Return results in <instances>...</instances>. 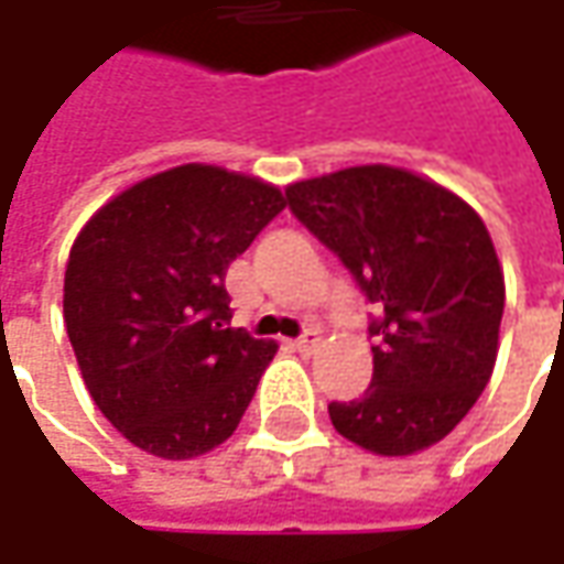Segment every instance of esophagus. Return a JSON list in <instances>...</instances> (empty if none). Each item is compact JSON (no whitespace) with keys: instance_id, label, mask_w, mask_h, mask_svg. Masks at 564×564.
<instances>
[{"instance_id":"1","label":"esophagus","mask_w":564,"mask_h":564,"mask_svg":"<svg viewBox=\"0 0 564 564\" xmlns=\"http://www.w3.org/2000/svg\"><path fill=\"white\" fill-rule=\"evenodd\" d=\"M319 341H323V336L316 333V329H307L301 338H294V348L301 351V355H314L316 348H319Z\"/></svg>"}]
</instances>
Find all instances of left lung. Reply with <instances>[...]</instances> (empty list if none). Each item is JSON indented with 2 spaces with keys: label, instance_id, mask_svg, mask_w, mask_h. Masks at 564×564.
I'll use <instances>...</instances> for the list:
<instances>
[{
  "label": "left lung",
  "instance_id": "1",
  "mask_svg": "<svg viewBox=\"0 0 564 564\" xmlns=\"http://www.w3.org/2000/svg\"><path fill=\"white\" fill-rule=\"evenodd\" d=\"M285 197L379 307L373 382L329 404L333 426L386 458L445 440L499 351L506 275L484 219L448 187L382 163L294 182Z\"/></svg>",
  "mask_w": 564,
  "mask_h": 564
}]
</instances>
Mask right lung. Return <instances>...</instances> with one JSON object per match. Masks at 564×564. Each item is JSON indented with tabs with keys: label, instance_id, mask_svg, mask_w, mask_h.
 <instances>
[{
	"label": "right lung",
	"instance_id": "right-lung-1",
	"mask_svg": "<svg viewBox=\"0 0 564 564\" xmlns=\"http://www.w3.org/2000/svg\"><path fill=\"white\" fill-rule=\"evenodd\" d=\"M285 209L282 191L187 163L124 187L77 231L65 329L90 399L165 462L223 445L279 345L231 329L226 270Z\"/></svg>",
	"mask_w": 564,
	"mask_h": 564
}]
</instances>
